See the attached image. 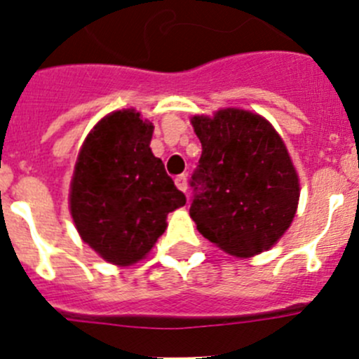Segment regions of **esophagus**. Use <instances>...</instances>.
Returning <instances> with one entry per match:
<instances>
[{"mask_svg":"<svg viewBox=\"0 0 359 359\" xmlns=\"http://www.w3.org/2000/svg\"><path fill=\"white\" fill-rule=\"evenodd\" d=\"M175 186L179 187L180 191H184V193H186L187 191V179H186V175H177V179H175Z\"/></svg>","mask_w":359,"mask_h":359,"instance_id":"obj_1","label":"esophagus"}]
</instances>
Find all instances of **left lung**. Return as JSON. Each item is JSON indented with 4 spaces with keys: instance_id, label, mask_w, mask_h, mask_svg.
Segmentation results:
<instances>
[{
    "instance_id": "left-lung-1",
    "label": "left lung",
    "mask_w": 359,
    "mask_h": 359,
    "mask_svg": "<svg viewBox=\"0 0 359 359\" xmlns=\"http://www.w3.org/2000/svg\"><path fill=\"white\" fill-rule=\"evenodd\" d=\"M201 158L191 177V219L224 252L252 257L290 227L299 205V175L267 119L220 109L191 119Z\"/></svg>"
}]
</instances>
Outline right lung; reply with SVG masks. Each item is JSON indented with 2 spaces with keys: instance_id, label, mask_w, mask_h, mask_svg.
<instances>
[{
  "instance_id": "1",
  "label": "right lung",
  "mask_w": 359,
  "mask_h": 359,
  "mask_svg": "<svg viewBox=\"0 0 359 359\" xmlns=\"http://www.w3.org/2000/svg\"><path fill=\"white\" fill-rule=\"evenodd\" d=\"M153 123L133 109L100 119L86 137L71 180V215L79 236L102 259L130 266L166 229L186 196L151 151Z\"/></svg>"
}]
</instances>
